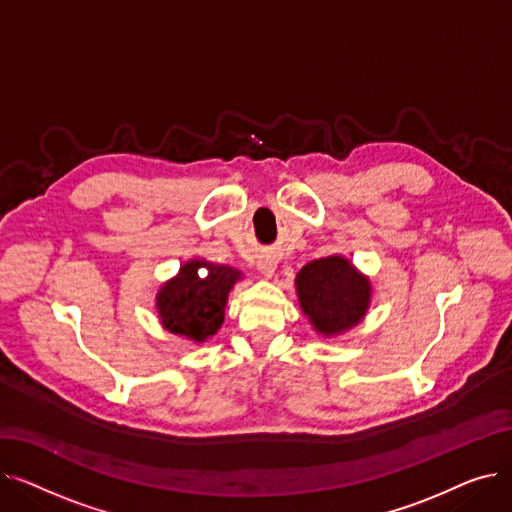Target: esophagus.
<instances>
[{
    "label": "esophagus",
    "instance_id": "esophagus-1",
    "mask_svg": "<svg viewBox=\"0 0 512 512\" xmlns=\"http://www.w3.org/2000/svg\"><path fill=\"white\" fill-rule=\"evenodd\" d=\"M276 267H278V259L274 255H261L257 259V270L265 278H272L276 274Z\"/></svg>",
    "mask_w": 512,
    "mask_h": 512
}]
</instances>
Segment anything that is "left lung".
I'll list each match as a JSON object with an SVG mask.
<instances>
[{
  "label": "left lung",
  "instance_id": "obj_1",
  "mask_svg": "<svg viewBox=\"0 0 512 512\" xmlns=\"http://www.w3.org/2000/svg\"><path fill=\"white\" fill-rule=\"evenodd\" d=\"M301 311L313 330L334 338L353 330L365 319L371 305V282L344 255L309 261L297 274Z\"/></svg>",
  "mask_w": 512,
  "mask_h": 512
}]
</instances>
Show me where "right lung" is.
Wrapping results in <instances>:
<instances>
[{
    "instance_id": "add662e5",
    "label": "right lung",
    "mask_w": 512,
    "mask_h": 512,
    "mask_svg": "<svg viewBox=\"0 0 512 512\" xmlns=\"http://www.w3.org/2000/svg\"><path fill=\"white\" fill-rule=\"evenodd\" d=\"M238 280L242 272L236 267L188 259L155 294L161 326L193 344H203L222 328L228 294Z\"/></svg>"
}]
</instances>
